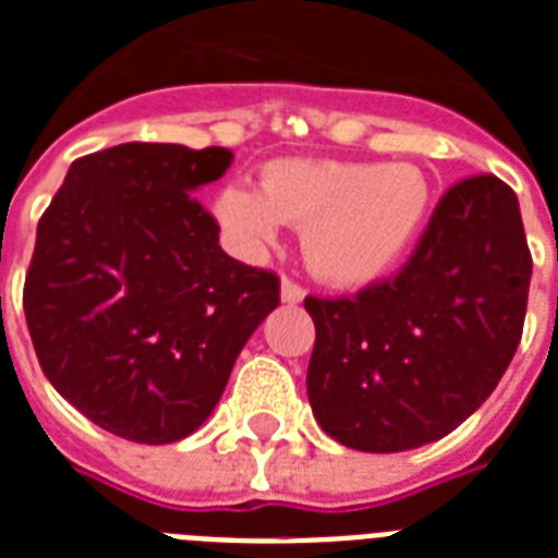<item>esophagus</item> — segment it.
I'll list each match as a JSON object with an SVG mask.
<instances>
[{"instance_id":"obj_1","label":"esophagus","mask_w":558,"mask_h":558,"mask_svg":"<svg viewBox=\"0 0 558 558\" xmlns=\"http://www.w3.org/2000/svg\"><path fill=\"white\" fill-rule=\"evenodd\" d=\"M304 295V289L298 287V283H292V280H283V283H280V301H283V304H301Z\"/></svg>"}]
</instances>
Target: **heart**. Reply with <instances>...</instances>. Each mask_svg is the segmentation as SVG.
Listing matches in <instances>:
<instances>
[{"label": "heart", "mask_w": 558, "mask_h": 558, "mask_svg": "<svg viewBox=\"0 0 558 558\" xmlns=\"http://www.w3.org/2000/svg\"><path fill=\"white\" fill-rule=\"evenodd\" d=\"M432 208V182L411 161L275 159L260 191L228 185L214 214L236 248L263 252L283 222L304 228V257L332 287H365L397 266Z\"/></svg>", "instance_id": "obj_1"}]
</instances>
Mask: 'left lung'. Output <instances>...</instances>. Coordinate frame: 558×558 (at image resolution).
<instances>
[{"mask_svg": "<svg viewBox=\"0 0 558 558\" xmlns=\"http://www.w3.org/2000/svg\"><path fill=\"white\" fill-rule=\"evenodd\" d=\"M530 260L519 196L472 177L434 208L397 278L356 298H306L315 423L356 451L420 449L454 432L501 381L521 341Z\"/></svg>", "mask_w": 558, "mask_h": 558, "instance_id": "obj_1", "label": "left lung"}]
</instances>
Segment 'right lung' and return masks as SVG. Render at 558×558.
Listing matches in <instances>:
<instances>
[{
    "instance_id": "right-lung-1",
    "label": "right lung",
    "mask_w": 558,
    "mask_h": 558,
    "mask_svg": "<svg viewBox=\"0 0 558 558\" xmlns=\"http://www.w3.org/2000/svg\"><path fill=\"white\" fill-rule=\"evenodd\" d=\"M231 161L226 147L118 144L74 161L39 219L22 295L39 367L124 440L196 432L280 304L278 278L228 257L191 196Z\"/></svg>"
}]
</instances>
